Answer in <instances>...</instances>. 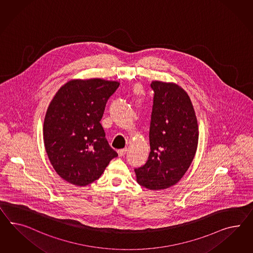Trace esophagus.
Returning <instances> with one entry per match:
<instances>
[{
  "label": "esophagus",
  "instance_id": "obj_1",
  "mask_svg": "<svg viewBox=\"0 0 253 253\" xmlns=\"http://www.w3.org/2000/svg\"><path fill=\"white\" fill-rule=\"evenodd\" d=\"M126 152H127V148H123V149H121V150H118V154H119L120 157H123L126 154Z\"/></svg>",
  "mask_w": 253,
  "mask_h": 253
}]
</instances>
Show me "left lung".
I'll return each instance as SVG.
<instances>
[{
    "instance_id": "8db88e82",
    "label": "left lung",
    "mask_w": 253,
    "mask_h": 253,
    "mask_svg": "<svg viewBox=\"0 0 253 253\" xmlns=\"http://www.w3.org/2000/svg\"><path fill=\"white\" fill-rule=\"evenodd\" d=\"M150 154L135 169L137 182L151 191L178 183L190 168L198 146V122L190 96L172 82L153 81Z\"/></svg>"
}]
</instances>
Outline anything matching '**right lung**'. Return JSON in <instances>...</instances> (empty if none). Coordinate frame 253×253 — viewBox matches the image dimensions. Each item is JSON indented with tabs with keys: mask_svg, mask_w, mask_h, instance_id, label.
Here are the masks:
<instances>
[{
	"mask_svg": "<svg viewBox=\"0 0 253 253\" xmlns=\"http://www.w3.org/2000/svg\"><path fill=\"white\" fill-rule=\"evenodd\" d=\"M119 85L118 81L101 78L73 79L48 105L43 125L45 149L56 173L71 184L92 183L118 156L105 138L100 121Z\"/></svg>",
	"mask_w": 253,
	"mask_h": 253,
	"instance_id": "right-lung-1",
	"label": "right lung"
}]
</instances>
